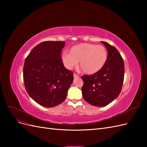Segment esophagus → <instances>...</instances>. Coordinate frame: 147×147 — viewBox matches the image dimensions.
<instances>
[{
	"label": "esophagus",
	"mask_w": 147,
	"mask_h": 147,
	"mask_svg": "<svg viewBox=\"0 0 147 147\" xmlns=\"http://www.w3.org/2000/svg\"><path fill=\"white\" fill-rule=\"evenodd\" d=\"M74 78H78V77H79V75H77V74L74 73Z\"/></svg>",
	"instance_id": "1"
}]
</instances>
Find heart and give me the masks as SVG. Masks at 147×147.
Masks as SVG:
<instances>
[{
	"mask_svg": "<svg viewBox=\"0 0 147 147\" xmlns=\"http://www.w3.org/2000/svg\"><path fill=\"white\" fill-rule=\"evenodd\" d=\"M108 58L107 49L102 45L82 43L71 47L69 53L61 56V61L66 69L71 70L79 61L80 67L88 75L96 74L105 66Z\"/></svg>",
	"mask_w": 147,
	"mask_h": 147,
	"instance_id": "heart-1",
	"label": "heart"
}]
</instances>
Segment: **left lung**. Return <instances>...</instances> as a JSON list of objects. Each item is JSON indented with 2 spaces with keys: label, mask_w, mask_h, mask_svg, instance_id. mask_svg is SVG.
<instances>
[{
  "label": "left lung",
  "mask_w": 147,
  "mask_h": 147,
  "mask_svg": "<svg viewBox=\"0 0 147 147\" xmlns=\"http://www.w3.org/2000/svg\"><path fill=\"white\" fill-rule=\"evenodd\" d=\"M101 42L108 51L105 66L96 74L82 77L84 99L97 107H104L117 98L121 91L124 75V61L117 49L105 42Z\"/></svg>",
  "instance_id": "1"
}]
</instances>
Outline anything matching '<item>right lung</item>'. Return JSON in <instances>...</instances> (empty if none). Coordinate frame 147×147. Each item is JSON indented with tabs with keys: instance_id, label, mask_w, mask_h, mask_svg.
<instances>
[{
	"instance_id": "obj_1",
	"label": "right lung",
	"mask_w": 147,
	"mask_h": 147,
	"mask_svg": "<svg viewBox=\"0 0 147 147\" xmlns=\"http://www.w3.org/2000/svg\"><path fill=\"white\" fill-rule=\"evenodd\" d=\"M65 42L46 41L35 46L23 67L26 90L34 100L45 107L64 102L74 80V73L65 68L61 53Z\"/></svg>"
}]
</instances>
